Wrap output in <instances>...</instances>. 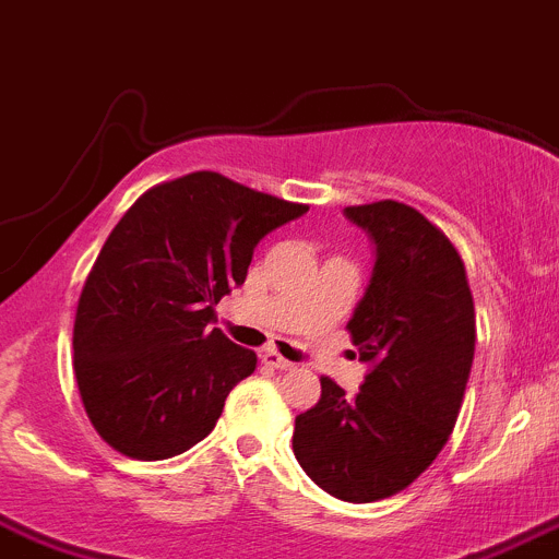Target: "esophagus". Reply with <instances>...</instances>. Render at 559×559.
<instances>
[{
  "instance_id": "obj_1",
  "label": "esophagus",
  "mask_w": 559,
  "mask_h": 559,
  "mask_svg": "<svg viewBox=\"0 0 559 559\" xmlns=\"http://www.w3.org/2000/svg\"><path fill=\"white\" fill-rule=\"evenodd\" d=\"M264 364H270V367H275V369H295V364H292L289 358L281 356L278 350H267V353H264Z\"/></svg>"
}]
</instances>
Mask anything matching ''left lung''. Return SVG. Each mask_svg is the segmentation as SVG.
<instances>
[{"instance_id":"8db88e82","label":"left lung","mask_w":559,"mask_h":559,"mask_svg":"<svg viewBox=\"0 0 559 559\" xmlns=\"http://www.w3.org/2000/svg\"><path fill=\"white\" fill-rule=\"evenodd\" d=\"M374 239V273L347 322L372 364L356 397L322 374L320 403L295 419L292 450L322 491L378 502L405 491L450 441L474 358V300L455 242L419 209H344Z\"/></svg>"}]
</instances>
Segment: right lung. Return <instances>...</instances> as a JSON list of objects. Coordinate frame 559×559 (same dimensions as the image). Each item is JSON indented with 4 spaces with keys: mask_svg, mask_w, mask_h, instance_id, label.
<instances>
[{
    "mask_svg": "<svg viewBox=\"0 0 559 559\" xmlns=\"http://www.w3.org/2000/svg\"><path fill=\"white\" fill-rule=\"evenodd\" d=\"M309 212L215 170L145 190L96 255L74 317V374L98 436L134 461L212 432L255 353L212 328L264 234Z\"/></svg>",
    "mask_w": 559,
    "mask_h": 559,
    "instance_id": "right-lung-1",
    "label": "right lung"
}]
</instances>
